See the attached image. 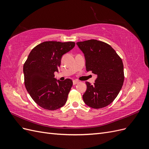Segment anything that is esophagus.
<instances>
[{"mask_svg": "<svg viewBox=\"0 0 149 149\" xmlns=\"http://www.w3.org/2000/svg\"><path fill=\"white\" fill-rule=\"evenodd\" d=\"M79 83V81H77V80H73V84H74V85H75V84H78Z\"/></svg>", "mask_w": 149, "mask_h": 149, "instance_id": "34e87169", "label": "esophagus"}]
</instances>
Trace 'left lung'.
<instances>
[{"mask_svg":"<svg viewBox=\"0 0 149 149\" xmlns=\"http://www.w3.org/2000/svg\"><path fill=\"white\" fill-rule=\"evenodd\" d=\"M84 55L87 71L97 76L94 84L86 82L84 103L94 109L104 107L118 96L124 80L121 58L109 45L97 40L76 43Z\"/></svg>","mask_w":149,"mask_h":149,"instance_id":"left-lung-1","label":"left lung"}]
</instances>
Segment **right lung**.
I'll list each match as a JSON object with an SVG mask.
<instances>
[{
  "instance_id": "right-lung-1",
  "label": "right lung",
  "mask_w": 149,
  "mask_h": 149,
  "mask_svg": "<svg viewBox=\"0 0 149 149\" xmlns=\"http://www.w3.org/2000/svg\"><path fill=\"white\" fill-rule=\"evenodd\" d=\"M75 46L73 42H44L30 52L24 65L25 86L30 96L45 109L56 110L63 106L73 86L70 79L55 78L63 55Z\"/></svg>"
}]
</instances>
